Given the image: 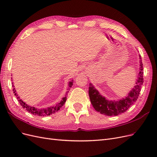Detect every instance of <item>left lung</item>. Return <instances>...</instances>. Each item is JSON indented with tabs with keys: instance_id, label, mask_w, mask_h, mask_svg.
Segmentation results:
<instances>
[{
	"instance_id": "8db88e82",
	"label": "left lung",
	"mask_w": 157,
	"mask_h": 157,
	"mask_svg": "<svg viewBox=\"0 0 157 157\" xmlns=\"http://www.w3.org/2000/svg\"><path fill=\"white\" fill-rule=\"evenodd\" d=\"M140 72L136 81V85L124 98L118 101H109L99 94L92 83H90L89 97L95 110L107 116H117L126 111L137 101L144 82L143 63L140 56Z\"/></svg>"
}]
</instances>
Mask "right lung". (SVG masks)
Masks as SVG:
<instances>
[{
    "label": "right lung",
    "instance_id": "1",
    "mask_svg": "<svg viewBox=\"0 0 157 157\" xmlns=\"http://www.w3.org/2000/svg\"><path fill=\"white\" fill-rule=\"evenodd\" d=\"M73 83V80H72V81H70L69 82V89L72 87ZM13 91L14 95L16 96L17 99H18V101L20 102V105L22 106V107L23 109H25L26 111H27L28 112L33 114V115H34L44 117V116H48V115H52V114L56 113V112H58L59 110V109L64 105V103L66 101V99H67V97H66V96H65V97H63L62 98V99H61L59 103L56 104V105L54 106H52V107H50L48 108H44V109H37L34 107H31L29 105H27V104L23 101L22 99H21L20 98V97L18 96L16 92V91L15 88H14L13 85ZM67 92H69V91H67Z\"/></svg>",
    "mask_w": 157,
    "mask_h": 157
}]
</instances>
